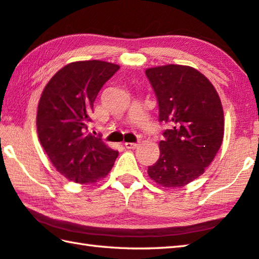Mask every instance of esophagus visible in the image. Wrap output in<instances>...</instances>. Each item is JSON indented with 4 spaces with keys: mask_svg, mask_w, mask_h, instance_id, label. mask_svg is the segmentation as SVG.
<instances>
[{
    "mask_svg": "<svg viewBox=\"0 0 259 259\" xmlns=\"http://www.w3.org/2000/svg\"><path fill=\"white\" fill-rule=\"evenodd\" d=\"M124 146H125V148H129V150H134V148L138 146V144L137 143H125Z\"/></svg>",
    "mask_w": 259,
    "mask_h": 259,
    "instance_id": "1",
    "label": "esophagus"
}]
</instances>
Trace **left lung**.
I'll return each mask as SVG.
<instances>
[{
	"label": "left lung",
	"mask_w": 259,
	"mask_h": 259,
	"mask_svg": "<svg viewBox=\"0 0 259 259\" xmlns=\"http://www.w3.org/2000/svg\"><path fill=\"white\" fill-rule=\"evenodd\" d=\"M145 73L159 103V121L168 125L148 176L163 187L185 186L204 172L222 146L221 98L211 82L193 67L170 64Z\"/></svg>",
	"instance_id": "1"
}]
</instances>
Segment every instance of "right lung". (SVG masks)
<instances>
[{
  "mask_svg": "<svg viewBox=\"0 0 259 259\" xmlns=\"http://www.w3.org/2000/svg\"><path fill=\"white\" fill-rule=\"evenodd\" d=\"M102 60L71 63L48 82L37 106V135L57 171L68 181L91 184L111 171L119 152L88 134L94 102L119 71Z\"/></svg>",
  "mask_w": 259,
  "mask_h": 259,
  "instance_id": "obj_1",
  "label": "right lung"
}]
</instances>
